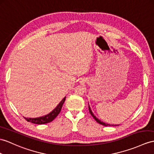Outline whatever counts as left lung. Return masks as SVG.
Segmentation results:
<instances>
[{
    "label": "left lung",
    "mask_w": 154,
    "mask_h": 154,
    "mask_svg": "<svg viewBox=\"0 0 154 154\" xmlns=\"http://www.w3.org/2000/svg\"><path fill=\"white\" fill-rule=\"evenodd\" d=\"M89 113L91 114V115L93 116V118L95 119V121H96L97 123H100V125H104V126H114V125L107 124V123H104V122H101V121L100 120V119H99L98 118H97L96 116H95L94 114H93V113L92 111H91V108L89 107ZM114 126H116V125H115Z\"/></svg>",
    "instance_id": "8db88e82"
}]
</instances>
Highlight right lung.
Listing matches in <instances>:
<instances>
[{"mask_svg": "<svg viewBox=\"0 0 154 154\" xmlns=\"http://www.w3.org/2000/svg\"><path fill=\"white\" fill-rule=\"evenodd\" d=\"M66 97H65L61 102L59 103V104L57 106V107H55V109L51 112L50 114H48L46 116H42V117H40V118H26L25 119L29 122H31L32 123H35V124H45V123H48L52 122L54 119L57 117L58 114L60 113V112L61 110L62 106L63 105V103H64Z\"/></svg>", "mask_w": 154, "mask_h": 154, "instance_id": "obj_1", "label": "right lung"}]
</instances>
